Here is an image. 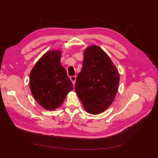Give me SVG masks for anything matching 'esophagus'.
I'll use <instances>...</instances> for the list:
<instances>
[{
    "label": "esophagus",
    "mask_w": 158,
    "mask_h": 158,
    "mask_svg": "<svg viewBox=\"0 0 158 158\" xmlns=\"http://www.w3.org/2000/svg\"><path fill=\"white\" fill-rule=\"evenodd\" d=\"M76 79H77V77H76V76H71V77H70V81H72L73 85H75Z\"/></svg>",
    "instance_id": "esophagus-1"
}]
</instances>
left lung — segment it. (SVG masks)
<instances>
[{
    "label": "left lung",
    "instance_id": "obj_1",
    "mask_svg": "<svg viewBox=\"0 0 158 158\" xmlns=\"http://www.w3.org/2000/svg\"><path fill=\"white\" fill-rule=\"evenodd\" d=\"M119 75L109 56L97 45L85 49L83 68L75 82V92L87 112L98 115L113 103Z\"/></svg>",
    "mask_w": 158,
    "mask_h": 158
}]
</instances>
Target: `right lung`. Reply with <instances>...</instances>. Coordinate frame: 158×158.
<instances>
[{"instance_id": "right-lung-1", "label": "right lung", "mask_w": 158, "mask_h": 158, "mask_svg": "<svg viewBox=\"0 0 158 158\" xmlns=\"http://www.w3.org/2000/svg\"><path fill=\"white\" fill-rule=\"evenodd\" d=\"M61 55L59 49L46 52L36 63L30 75L32 94L39 105L46 110L58 108L73 89V83L60 63Z\"/></svg>"}]
</instances>
